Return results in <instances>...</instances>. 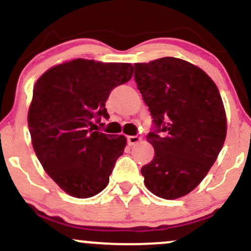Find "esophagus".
<instances>
[{
    "label": "esophagus",
    "mask_w": 251,
    "mask_h": 251,
    "mask_svg": "<svg viewBox=\"0 0 251 251\" xmlns=\"http://www.w3.org/2000/svg\"><path fill=\"white\" fill-rule=\"evenodd\" d=\"M140 139H142V138L138 137V135H128V137H127V144L129 146L135 145V144H138L140 142Z\"/></svg>",
    "instance_id": "obj_1"
}]
</instances>
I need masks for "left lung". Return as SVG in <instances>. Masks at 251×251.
Listing matches in <instances>:
<instances>
[{
	"instance_id": "obj_1",
	"label": "left lung",
	"mask_w": 251,
	"mask_h": 251,
	"mask_svg": "<svg viewBox=\"0 0 251 251\" xmlns=\"http://www.w3.org/2000/svg\"><path fill=\"white\" fill-rule=\"evenodd\" d=\"M134 80L149 106L154 157L142 168L152 194L176 200L191 192L217 159L226 118L217 86L197 66L177 57L134 63Z\"/></svg>"
}]
</instances>
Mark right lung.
<instances>
[{"label":"right lung","instance_id":"obj_1","mask_svg":"<svg viewBox=\"0 0 251 251\" xmlns=\"http://www.w3.org/2000/svg\"><path fill=\"white\" fill-rule=\"evenodd\" d=\"M132 75L131 63L75 59L51 67L34 86L31 144L45 171L70 196L93 197L107 186L126 138L93 126H103L109 93Z\"/></svg>","mask_w":251,"mask_h":251}]
</instances>
